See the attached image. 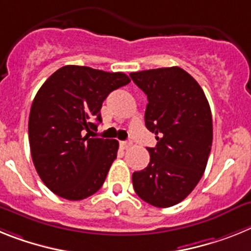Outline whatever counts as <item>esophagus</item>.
Listing matches in <instances>:
<instances>
[{
	"label": "esophagus",
	"instance_id": "obj_1",
	"mask_svg": "<svg viewBox=\"0 0 251 251\" xmlns=\"http://www.w3.org/2000/svg\"><path fill=\"white\" fill-rule=\"evenodd\" d=\"M120 147L123 148V149H128V148L131 147V141H120Z\"/></svg>",
	"mask_w": 251,
	"mask_h": 251
}]
</instances>
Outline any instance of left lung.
<instances>
[{
  "label": "left lung",
  "instance_id": "1",
  "mask_svg": "<svg viewBox=\"0 0 251 251\" xmlns=\"http://www.w3.org/2000/svg\"><path fill=\"white\" fill-rule=\"evenodd\" d=\"M148 96L145 125L156 135L150 162L134 172L136 195L151 206L182 202L203 176L212 147V115L203 89L179 67L130 73Z\"/></svg>",
  "mask_w": 251,
  "mask_h": 251
}]
</instances>
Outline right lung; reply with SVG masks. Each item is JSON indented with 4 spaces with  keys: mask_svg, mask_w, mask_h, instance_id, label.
<instances>
[{
    "mask_svg": "<svg viewBox=\"0 0 251 251\" xmlns=\"http://www.w3.org/2000/svg\"><path fill=\"white\" fill-rule=\"evenodd\" d=\"M130 83L125 73L65 65L40 87L29 116L32 162L45 186L59 197L79 201L103 184L119 141L91 138L101 123L102 102Z\"/></svg>",
    "mask_w": 251,
    "mask_h": 251,
    "instance_id": "right-lung-1",
    "label": "right lung"
}]
</instances>
